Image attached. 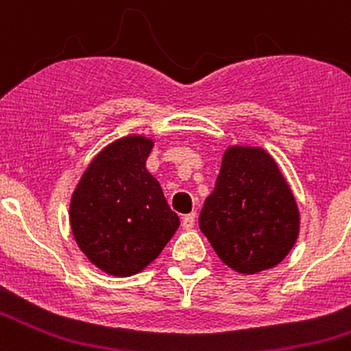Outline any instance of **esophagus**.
Masks as SVG:
<instances>
[{"mask_svg": "<svg viewBox=\"0 0 351 351\" xmlns=\"http://www.w3.org/2000/svg\"><path fill=\"white\" fill-rule=\"evenodd\" d=\"M182 226H184L186 230H190V228H193V226H195V213L186 214L184 218H182Z\"/></svg>", "mask_w": 351, "mask_h": 351, "instance_id": "34e87169", "label": "esophagus"}]
</instances>
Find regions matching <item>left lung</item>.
<instances>
[{
  "mask_svg": "<svg viewBox=\"0 0 351 351\" xmlns=\"http://www.w3.org/2000/svg\"><path fill=\"white\" fill-rule=\"evenodd\" d=\"M198 225L228 267L255 274L288 255L299 234V210L263 149L230 147Z\"/></svg>",
  "mask_w": 351,
  "mask_h": 351,
  "instance_id": "8db88e82",
  "label": "left lung"
}]
</instances>
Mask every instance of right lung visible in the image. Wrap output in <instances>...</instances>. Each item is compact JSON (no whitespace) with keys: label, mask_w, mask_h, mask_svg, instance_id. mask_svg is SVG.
Segmentation results:
<instances>
[{"label":"right lung","mask_w":351,"mask_h":351,"mask_svg":"<svg viewBox=\"0 0 351 351\" xmlns=\"http://www.w3.org/2000/svg\"><path fill=\"white\" fill-rule=\"evenodd\" d=\"M153 141L138 135L107 145L84 172L70 204V225L84 255L112 276L153 262L179 226L145 160Z\"/></svg>","instance_id":"right-lung-1"}]
</instances>
